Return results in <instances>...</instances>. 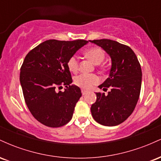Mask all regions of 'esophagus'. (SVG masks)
Returning <instances> with one entry per match:
<instances>
[{"mask_svg": "<svg viewBox=\"0 0 161 161\" xmlns=\"http://www.w3.org/2000/svg\"><path fill=\"white\" fill-rule=\"evenodd\" d=\"M87 92H87L86 90H85V89H82V95H86Z\"/></svg>", "mask_w": 161, "mask_h": 161, "instance_id": "34e87169", "label": "esophagus"}]
</instances>
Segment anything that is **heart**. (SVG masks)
I'll list each match as a JSON object with an SVG mask.
<instances>
[{"instance_id":"obj_1","label":"heart","mask_w":161,"mask_h":161,"mask_svg":"<svg viewBox=\"0 0 161 161\" xmlns=\"http://www.w3.org/2000/svg\"><path fill=\"white\" fill-rule=\"evenodd\" d=\"M85 55L90 59L94 64H99L104 59V51L99 47H91L85 51ZM79 59L75 55H73L67 61V67L70 72L76 73L79 70ZM100 82V78L95 74H80L75 77L74 83L75 86L80 87L83 89H90Z\"/></svg>"}]
</instances>
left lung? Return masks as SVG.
Returning a JSON list of instances; mask_svg holds the SVG:
<instances>
[{
    "label": "left lung",
    "mask_w": 161,
    "mask_h": 161,
    "mask_svg": "<svg viewBox=\"0 0 161 161\" xmlns=\"http://www.w3.org/2000/svg\"><path fill=\"white\" fill-rule=\"evenodd\" d=\"M100 46L111 57L110 75L100 88L108 90L96 93L97 100L91 107L94 119L103 125L114 126L124 122L133 112L142 86V69L136 53L129 46L116 41H89Z\"/></svg>",
    "instance_id": "left-lung-1"
}]
</instances>
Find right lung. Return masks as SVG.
<instances>
[{"label": "right lung", "instance_id": "right-lung-1", "mask_svg": "<svg viewBox=\"0 0 161 161\" xmlns=\"http://www.w3.org/2000/svg\"><path fill=\"white\" fill-rule=\"evenodd\" d=\"M87 43L85 40H47L24 59L19 76L24 99L32 116L46 126H63L73 117L82 93L78 86L71 85L67 61ZM63 85L65 91L57 92Z\"/></svg>", "mask_w": 161, "mask_h": 161}]
</instances>
